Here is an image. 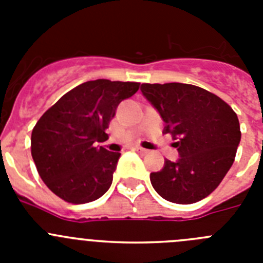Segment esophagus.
<instances>
[{
	"label": "esophagus",
	"instance_id": "1",
	"mask_svg": "<svg viewBox=\"0 0 263 263\" xmlns=\"http://www.w3.org/2000/svg\"><path fill=\"white\" fill-rule=\"evenodd\" d=\"M134 150H136L137 153H139V154H147L148 153V150H146V148H142V147H138V146L134 147Z\"/></svg>",
	"mask_w": 263,
	"mask_h": 263
}]
</instances>
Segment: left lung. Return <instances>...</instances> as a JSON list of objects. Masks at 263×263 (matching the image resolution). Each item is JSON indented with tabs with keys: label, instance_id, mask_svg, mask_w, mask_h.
I'll return each mask as SVG.
<instances>
[{
	"label": "left lung",
	"instance_id": "8db88e82",
	"mask_svg": "<svg viewBox=\"0 0 263 263\" xmlns=\"http://www.w3.org/2000/svg\"><path fill=\"white\" fill-rule=\"evenodd\" d=\"M142 95L164 121L179 153L176 162L150 174L155 191L167 201L192 204L215 191L229 171L241 141L233 109L216 95L182 83L142 84Z\"/></svg>",
	"mask_w": 263,
	"mask_h": 263
}]
</instances>
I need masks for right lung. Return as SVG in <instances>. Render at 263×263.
<instances>
[{
  "mask_svg": "<svg viewBox=\"0 0 263 263\" xmlns=\"http://www.w3.org/2000/svg\"><path fill=\"white\" fill-rule=\"evenodd\" d=\"M138 88L133 81H87L39 118L31 133V155L39 176L57 196L84 204L108 191L121 154L95 143L105 141L118 104Z\"/></svg>",
  "mask_w": 263,
  "mask_h": 263,
  "instance_id": "right-lung-1",
  "label": "right lung"
}]
</instances>
